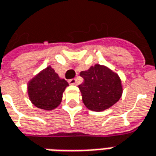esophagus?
I'll return each instance as SVG.
<instances>
[{
    "label": "esophagus",
    "instance_id": "esophagus-1",
    "mask_svg": "<svg viewBox=\"0 0 156 156\" xmlns=\"http://www.w3.org/2000/svg\"><path fill=\"white\" fill-rule=\"evenodd\" d=\"M69 84H71V85H75V84L77 83V81H76L75 78H74V79H70V80H69Z\"/></svg>",
    "mask_w": 156,
    "mask_h": 156
}]
</instances>
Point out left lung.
<instances>
[{"label":"left lung","mask_w":156,"mask_h":156,"mask_svg":"<svg viewBox=\"0 0 156 156\" xmlns=\"http://www.w3.org/2000/svg\"><path fill=\"white\" fill-rule=\"evenodd\" d=\"M80 75L84 81L79 85L82 101L88 109L103 111L116 103L122 96V81L117 74L99 64Z\"/></svg>","instance_id":"8db88e82"}]
</instances>
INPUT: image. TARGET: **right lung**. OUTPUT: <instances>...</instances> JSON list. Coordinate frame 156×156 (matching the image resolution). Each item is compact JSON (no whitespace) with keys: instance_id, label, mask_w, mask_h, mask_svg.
Returning <instances> with one entry per match:
<instances>
[{"instance_id":"right-lung-1","label":"right lung","mask_w":156,"mask_h":156,"mask_svg":"<svg viewBox=\"0 0 156 156\" xmlns=\"http://www.w3.org/2000/svg\"><path fill=\"white\" fill-rule=\"evenodd\" d=\"M68 86V81L61 79L51 67H48L28 82L27 93L34 106L52 110L60 105Z\"/></svg>"}]
</instances>
